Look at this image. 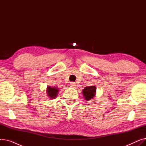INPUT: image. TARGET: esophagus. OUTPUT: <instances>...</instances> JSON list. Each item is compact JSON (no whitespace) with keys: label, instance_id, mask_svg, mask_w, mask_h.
<instances>
[{"label":"esophagus","instance_id":"1","mask_svg":"<svg viewBox=\"0 0 146 146\" xmlns=\"http://www.w3.org/2000/svg\"><path fill=\"white\" fill-rule=\"evenodd\" d=\"M70 88H76V83H70Z\"/></svg>","mask_w":146,"mask_h":146}]
</instances>
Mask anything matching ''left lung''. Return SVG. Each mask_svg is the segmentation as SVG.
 <instances>
[{
    "label": "left lung",
    "mask_w": 146,
    "mask_h": 146,
    "mask_svg": "<svg viewBox=\"0 0 146 146\" xmlns=\"http://www.w3.org/2000/svg\"><path fill=\"white\" fill-rule=\"evenodd\" d=\"M96 94V88L95 86L85 87L82 90V94L85 100L89 101L94 98Z\"/></svg>",
    "instance_id": "1"
}]
</instances>
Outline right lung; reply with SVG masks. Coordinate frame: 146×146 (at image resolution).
Segmentation results:
<instances>
[{
	"instance_id": "right-lung-1",
	"label": "right lung",
	"mask_w": 146,
	"mask_h": 146,
	"mask_svg": "<svg viewBox=\"0 0 146 146\" xmlns=\"http://www.w3.org/2000/svg\"><path fill=\"white\" fill-rule=\"evenodd\" d=\"M58 88L57 87H51L50 86H48L47 88V90H46V92H47V95L50 98V99H55L58 94Z\"/></svg>"
}]
</instances>
